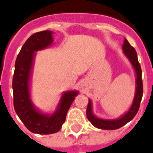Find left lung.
Segmentation results:
<instances>
[{
	"mask_svg": "<svg viewBox=\"0 0 153 153\" xmlns=\"http://www.w3.org/2000/svg\"><path fill=\"white\" fill-rule=\"evenodd\" d=\"M123 50L124 55L131 62V65L134 69V74H135L136 87H135L134 100L128 111L126 112L121 117L116 119H104L101 117H97L93 114L92 103L91 100L89 99L88 108H87V117L91 122V124L97 128L102 129V130H116V129L120 128L134 118L140 108V101L143 97V82H142V71H141V67L138 61L136 51L129 44L126 39H124Z\"/></svg>",
	"mask_w": 153,
	"mask_h": 153,
	"instance_id": "1",
	"label": "left lung"
}]
</instances>
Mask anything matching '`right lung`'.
<instances>
[{
    "label": "right lung",
    "instance_id": "1",
    "mask_svg": "<svg viewBox=\"0 0 153 153\" xmlns=\"http://www.w3.org/2000/svg\"><path fill=\"white\" fill-rule=\"evenodd\" d=\"M53 34L51 30H43L30 36L22 45L14 66L12 85L14 110L25 126L35 134H49L59 131L69 108L79 95L76 90L64 91L53 114L41 112L31 100L30 80L36 52L53 45Z\"/></svg>",
    "mask_w": 153,
    "mask_h": 153
}]
</instances>
